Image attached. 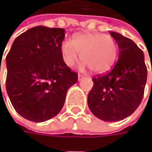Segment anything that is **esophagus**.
<instances>
[{"label": "esophagus", "instance_id": "1", "mask_svg": "<svg viewBox=\"0 0 152 152\" xmlns=\"http://www.w3.org/2000/svg\"><path fill=\"white\" fill-rule=\"evenodd\" d=\"M83 79H84V76H83V75H81V74H79V75H78V80H79V81L82 80Z\"/></svg>", "mask_w": 152, "mask_h": 152}]
</instances>
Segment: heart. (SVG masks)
Listing matches in <instances>:
<instances>
[{
	"label": "heart",
	"instance_id": "obj_1",
	"mask_svg": "<svg viewBox=\"0 0 152 152\" xmlns=\"http://www.w3.org/2000/svg\"><path fill=\"white\" fill-rule=\"evenodd\" d=\"M62 58L67 67H73L79 59L82 67H88L93 73H104L115 61L118 48L114 39L99 33H83L73 40L65 39L61 45Z\"/></svg>",
	"mask_w": 152,
	"mask_h": 152
}]
</instances>
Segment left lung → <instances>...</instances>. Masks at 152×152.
Returning <instances> with one entry per match:
<instances>
[{"instance_id": "obj_1", "label": "left lung", "mask_w": 152, "mask_h": 152, "mask_svg": "<svg viewBox=\"0 0 152 152\" xmlns=\"http://www.w3.org/2000/svg\"><path fill=\"white\" fill-rule=\"evenodd\" d=\"M117 41L119 56L113 69L94 77L88 94V106L96 118L117 122L130 116L142 101L147 68L142 50L130 39L111 31Z\"/></svg>"}]
</instances>
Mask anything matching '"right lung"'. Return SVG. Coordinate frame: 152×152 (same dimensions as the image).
I'll return each mask as SVG.
<instances>
[{"label": "right lung", "instance_id": "right-lung-1", "mask_svg": "<svg viewBox=\"0 0 152 152\" xmlns=\"http://www.w3.org/2000/svg\"><path fill=\"white\" fill-rule=\"evenodd\" d=\"M64 37V28L34 27L15 39L6 57L9 99L29 121L40 123L57 115L67 90L78 81V73L62 58Z\"/></svg>", "mask_w": 152, "mask_h": 152}]
</instances>
